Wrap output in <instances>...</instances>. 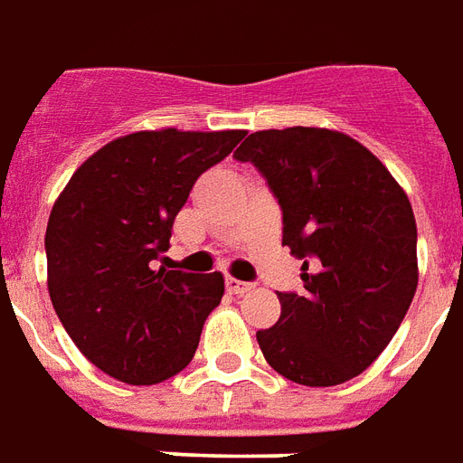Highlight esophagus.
I'll return each mask as SVG.
<instances>
[{"mask_svg":"<svg viewBox=\"0 0 463 463\" xmlns=\"http://www.w3.org/2000/svg\"><path fill=\"white\" fill-rule=\"evenodd\" d=\"M225 289L231 294H245L252 289V284L242 282V279H235V277H228V279H225Z\"/></svg>","mask_w":463,"mask_h":463,"instance_id":"esophagus-1","label":"esophagus"}]
</instances>
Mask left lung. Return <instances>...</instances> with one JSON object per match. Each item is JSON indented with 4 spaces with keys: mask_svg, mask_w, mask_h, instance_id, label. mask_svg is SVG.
Returning a JSON list of instances; mask_svg holds the SVG:
<instances>
[{
    "mask_svg": "<svg viewBox=\"0 0 463 463\" xmlns=\"http://www.w3.org/2000/svg\"><path fill=\"white\" fill-rule=\"evenodd\" d=\"M235 159L265 176L282 208V245L304 260V292H277L279 321L258 331L265 361L309 388L361 375L417 289L410 198L375 154L334 129L252 132Z\"/></svg>",
    "mask_w": 463,
    "mask_h": 463,
    "instance_id": "1",
    "label": "left lung"
}]
</instances>
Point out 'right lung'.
<instances>
[{"instance_id": "add662e5", "label": "right lung", "mask_w": 463, "mask_h": 463, "mask_svg": "<svg viewBox=\"0 0 463 463\" xmlns=\"http://www.w3.org/2000/svg\"><path fill=\"white\" fill-rule=\"evenodd\" d=\"M242 129H156L119 137L85 159L51 211L49 294L88 361L129 385H154L186 368L221 272L154 269L174 218L205 169L222 162Z\"/></svg>"}]
</instances>
